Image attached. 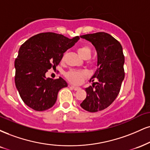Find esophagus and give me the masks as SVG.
Segmentation results:
<instances>
[{
    "mask_svg": "<svg viewBox=\"0 0 150 150\" xmlns=\"http://www.w3.org/2000/svg\"><path fill=\"white\" fill-rule=\"evenodd\" d=\"M70 87L71 88V89H73V90H75V91H78V90L80 89V88L78 87V86H75L73 85H70Z\"/></svg>",
    "mask_w": 150,
    "mask_h": 150,
    "instance_id": "1",
    "label": "esophagus"
}]
</instances>
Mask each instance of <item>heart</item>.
Segmentation results:
<instances>
[{
  "label": "heart",
  "instance_id": "heart-1",
  "mask_svg": "<svg viewBox=\"0 0 150 150\" xmlns=\"http://www.w3.org/2000/svg\"><path fill=\"white\" fill-rule=\"evenodd\" d=\"M78 54L81 57H84V56H91V49L89 47L82 46L77 50ZM86 72L82 71V70H70L65 74L66 79L69 81L70 82L73 83L74 84H80L83 82L84 79L86 78Z\"/></svg>",
  "mask_w": 150,
  "mask_h": 150
}]
</instances>
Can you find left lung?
Segmentation results:
<instances>
[{"mask_svg": "<svg viewBox=\"0 0 150 150\" xmlns=\"http://www.w3.org/2000/svg\"><path fill=\"white\" fill-rule=\"evenodd\" d=\"M80 38L91 42L97 52V69L90 79L92 86L86 88V98L80 106L90 112L103 110L112 103L120 93L124 79L122 47L112 36L104 32L86 34Z\"/></svg>", "mask_w": 150, "mask_h": 150, "instance_id": "8db88e82", "label": "left lung"}]
</instances>
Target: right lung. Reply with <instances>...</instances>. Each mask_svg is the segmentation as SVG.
I'll use <instances>...</instances> for the list:
<instances>
[{
	"label": "right lung",
	"instance_id": "obj_1",
	"mask_svg": "<svg viewBox=\"0 0 150 150\" xmlns=\"http://www.w3.org/2000/svg\"><path fill=\"white\" fill-rule=\"evenodd\" d=\"M80 39H69L55 33H42L21 45L14 61L16 87L26 105L36 111L50 109L55 104L58 92L68 86L60 77L47 78L49 69L59 65L64 53Z\"/></svg>",
	"mask_w": 150,
	"mask_h": 150
}]
</instances>
